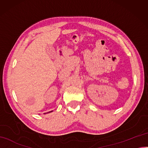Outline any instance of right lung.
<instances>
[{
    "label": "right lung",
    "mask_w": 148,
    "mask_h": 148,
    "mask_svg": "<svg viewBox=\"0 0 148 148\" xmlns=\"http://www.w3.org/2000/svg\"><path fill=\"white\" fill-rule=\"evenodd\" d=\"M50 112H51V111H50Z\"/></svg>",
    "instance_id": "obj_1"
}]
</instances>
